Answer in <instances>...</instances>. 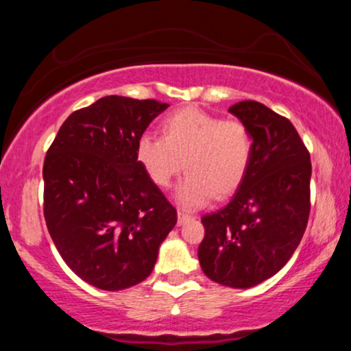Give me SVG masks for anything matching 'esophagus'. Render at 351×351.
<instances>
[{
    "mask_svg": "<svg viewBox=\"0 0 351 351\" xmlns=\"http://www.w3.org/2000/svg\"><path fill=\"white\" fill-rule=\"evenodd\" d=\"M193 215H189V213H186V211H183V209H180L178 211V223L180 224H183V223H186V221H189V219H193Z\"/></svg>",
    "mask_w": 351,
    "mask_h": 351,
    "instance_id": "34e87169",
    "label": "esophagus"
}]
</instances>
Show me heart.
<instances>
[{"label":"heart","instance_id":"obj_1","mask_svg":"<svg viewBox=\"0 0 351 351\" xmlns=\"http://www.w3.org/2000/svg\"><path fill=\"white\" fill-rule=\"evenodd\" d=\"M252 135L237 119L221 120L199 108L168 115L162 136L143 134L136 140V162L156 186L168 188L180 171L186 176L176 199L196 208L213 198H226L243 184L252 160Z\"/></svg>","mask_w":351,"mask_h":351}]
</instances>
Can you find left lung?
<instances>
[{"mask_svg": "<svg viewBox=\"0 0 351 351\" xmlns=\"http://www.w3.org/2000/svg\"><path fill=\"white\" fill-rule=\"evenodd\" d=\"M229 112L251 130V167L226 206L201 217L198 257L211 280L247 289L279 272L300 244L312 163L289 119L256 100L237 102Z\"/></svg>", "mask_w": 351, "mask_h": 351, "instance_id": "obj_1", "label": "left lung"}]
</instances>
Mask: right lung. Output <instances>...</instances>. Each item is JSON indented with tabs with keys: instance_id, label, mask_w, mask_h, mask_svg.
I'll return each mask as SVG.
<instances>
[{
	"instance_id": "right-lung-1",
	"label": "right lung",
	"mask_w": 351,
	"mask_h": 351,
	"mask_svg": "<svg viewBox=\"0 0 351 351\" xmlns=\"http://www.w3.org/2000/svg\"><path fill=\"white\" fill-rule=\"evenodd\" d=\"M168 104L120 95L72 112L43 167L44 219L72 272L102 291L150 276L176 209L136 162V140Z\"/></svg>"
}]
</instances>
